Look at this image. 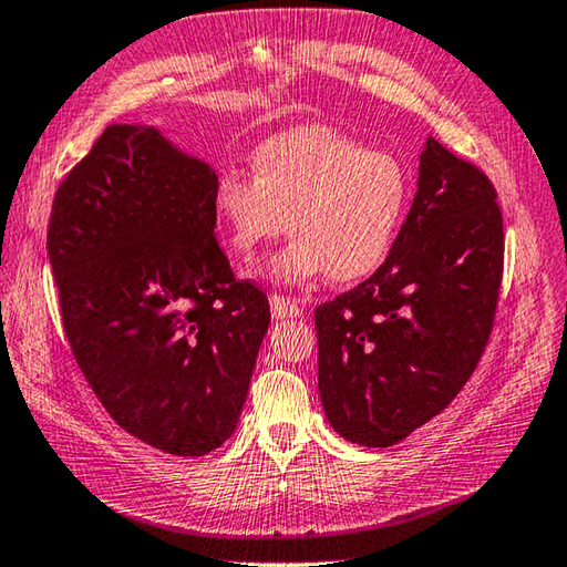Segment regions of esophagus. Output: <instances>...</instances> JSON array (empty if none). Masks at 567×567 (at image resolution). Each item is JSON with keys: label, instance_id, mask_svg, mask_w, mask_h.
<instances>
[{"label": "esophagus", "instance_id": "34e87169", "mask_svg": "<svg viewBox=\"0 0 567 567\" xmlns=\"http://www.w3.org/2000/svg\"><path fill=\"white\" fill-rule=\"evenodd\" d=\"M270 309H272L275 319L302 315V307H299V302H295V299L285 297V295H270Z\"/></svg>", "mask_w": 567, "mask_h": 567}]
</instances>
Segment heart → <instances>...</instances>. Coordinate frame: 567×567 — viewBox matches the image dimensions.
<instances>
[{
	"label": "heart",
	"instance_id": "heart-1",
	"mask_svg": "<svg viewBox=\"0 0 567 567\" xmlns=\"http://www.w3.org/2000/svg\"><path fill=\"white\" fill-rule=\"evenodd\" d=\"M408 202L410 179L401 159L324 125L260 142L252 172L226 166L214 186L216 214L238 258L250 260L285 228L295 236L270 268L285 282L324 272L353 282L379 270Z\"/></svg>",
	"mask_w": 567,
	"mask_h": 567
}]
</instances>
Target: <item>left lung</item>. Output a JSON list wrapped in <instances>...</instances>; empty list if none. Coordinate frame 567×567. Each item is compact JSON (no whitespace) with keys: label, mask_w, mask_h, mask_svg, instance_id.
<instances>
[{"label":"left lung","mask_w":567,"mask_h":567,"mask_svg":"<svg viewBox=\"0 0 567 567\" xmlns=\"http://www.w3.org/2000/svg\"><path fill=\"white\" fill-rule=\"evenodd\" d=\"M504 218L480 166L430 137L385 262L315 309L319 395L341 437L391 447L442 413L489 343Z\"/></svg>","instance_id":"8db88e82"}]
</instances>
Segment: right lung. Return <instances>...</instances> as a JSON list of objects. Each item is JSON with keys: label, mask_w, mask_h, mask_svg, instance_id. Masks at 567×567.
I'll return each mask as SVG.
<instances>
[{"label": "right lung", "mask_w": 567, "mask_h": 567, "mask_svg": "<svg viewBox=\"0 0 567 567\" xmlns=\"http://www.w3.org/2000/svg\"><path fill=\"white\" fill-rule=\"evenodd\" d=\"M216 172L110 125L55 188L47 248L78 369L130 435L202 457L233 435L268 297L216 240Z\"/></svg>", "instance_id": "obj_1"}]
</instances>
